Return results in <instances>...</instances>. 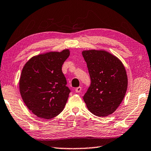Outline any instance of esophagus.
I'll list each match as a JSON object with an SVG mask.
<instances>
[{"mask_svg":"<svg viewBox=\"0 0 151 151\" xmlns=\"http://www.w3.org/2000/svg\"><path fill=\"white\" fill-rule=\"evenodd\" d=\"M81 87H77L76 89V93H80L81 92Z\"/></svg>","mask_w":151,"mask_h":151,"instance_id":"34e87169","label":"esophagus"}]
</instances>
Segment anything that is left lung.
Wrapping results in <instances>:
<instances>
[{
  "label": "left lung",
  "mask_w": 151,
  "mask_h": 151,
  "mask_svg": "<svg viewBox=\"0 0 151 151\" xmlns=\"http://www.w3.org/2000/svg\"><path fill=\"white\" fill-rule=\"evenodd\" d=\"M91 85L83 100L91 112L97 116H109L120 106L127 88V76L122 62L106 50H83Z\"/></svg>",
  "instance_id": "1"
}]
</instances>
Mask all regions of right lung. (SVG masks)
I'll return each instance as SVG.
<instances>
[{
  "label": "right lung",
  "instance_id": "1",
  "mask_svg": "<svg viewBox=\"0 0 151 151\" xmlns=\"http://www.w3.org/2000/svg\"><path fill=\"white\" fill-rule=\"evenodd\" d=\"M69 56L68 49L41 54L23 68L19 81L21 96L37 117L49 120L64 110L70 90L62 66Z\"/></svg>",
  "mask_w": 151,
  "mask_h": 151
}]
</instances>
